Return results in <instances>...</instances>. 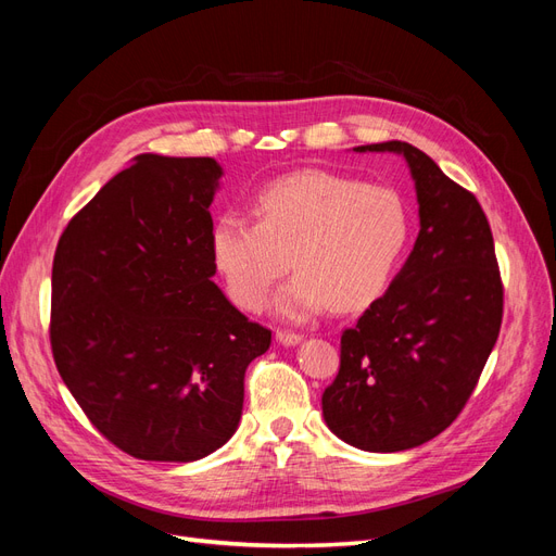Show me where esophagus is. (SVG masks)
Returning a JSON list of instances; mask_svg holds the SVG:
<instances>
[{
	"label": "esophagus",
	"instance_id": "34e87169",
	"mask_svg": "<svg viewBox=\"0 0 556 556\" xmlns=\"http://www.w3.org/2000/svg\"><path fill=\"white\" fill-rule=\"evenodd\" d=\"M276 341H278L280 345L292 348V345H299L304 339H301V336L294 333V331H276Z\"/></svg>",
	"mask_w": 556,
	"mask_h": 556
}]
</instances>
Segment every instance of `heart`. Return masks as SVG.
<instances>
[{
	"label": "heart",
	"instance_id": "obj_1",
	"mask_svg": "<svg viewBox=\"0 0 556 556\" xmlns=\"http://www.w3.org/2000/svg\"><path fill=\"white\" fill-rule=\"evenodd\" d=\"M257 223L237 211L211 229V257L229 296L255 311L292 266L294 280L276 311L306 319L325 308L371 306L406 250L410 220L403 199L382 185H362L323 169H301L255 194Z\"/></svg>",
	"mask_w": 556,
	"mask_h": 556
}]
</instances>
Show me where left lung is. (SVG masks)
Masks as SVG:
<instances>
[{
	"mask_svg": "<svg viewBox=\"0 0 556 556\" xmlns=\"http://www.w3.org/2000/svg\"><path fill=\"white\" fill-rule=\"evenodd\" d=\"M406 160L419 233L387 292L341 336L323 394L327 427L352 447L401 452L447 429L498 339L503 285L478 199L406 141L352 148Z\"/></svg>",
	"mask_w": 556,
	"mask_h": 556,
	"instance_id": "1",
	"label": "left lung"
}]
</instances>
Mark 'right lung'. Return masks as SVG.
I'll return each instance as SVG.
<instances>
[{"label": "right lung", "mask_w": 556, "mask_h": 556, "mask_svg": "<svg viewBox=\"0 0 556 556\" xmlns=\"http://www.w3.org/2000/svg\"><path fill=\"white\" fill-rule=\"evenodd\" d=\"M213 157L143 153L74 215L53 260L58 371L106 439L146 462L223 447L243 413L248 364L271 331L213 282Z\"/></svg>", "instance_id": "add662e5"}]
</instances>
